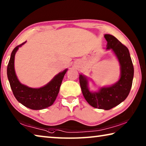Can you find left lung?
Instances as JSON below:
<instances>
[{"label": "left lung", "mask_w": 146, "mask_h": 146, "mask_svg": "<svg viewBox=\"0 0 146 146\" xmlns=\"http://www.w3.org/2000/svg\"><path fill=\"white\" fill-rule=\"evenodd\" d=\"M108 42L107 49H111L120 64V78L110 86L101 87L97 91H91L88 87V78L80 74L79 81L82 92L89 104L93 108L109 110L120 104L127 97L131 90L134 75V68L129 49L117 38L105 34Z\"/></svg>", "instance_id": "obj_1"}]
</instances>
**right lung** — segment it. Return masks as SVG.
I'll return each instance as SVG.
<instances>
[{
	"label": "right lung",
	"mask_w": 146,
	"mask_h": 146,
	"mask_svg": "<svg viewBox=\"0 0 146 146\" xmlns=\"http://www.w3.org/2000/svg\"><path fill=\"white\" fill-rule=\"evenodd\" d=\"M26 42V41L15 47L11 52L7 68V75L13 95L18 102L31 110H43L51 106L55 102L68 69L58 73L50 82L41 88H33L23 84L16 75L14 63L17 51Z\"/></svg>",
	"instance_id": "right-lung-1"
}]
</instances>
